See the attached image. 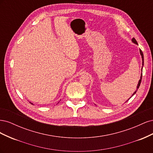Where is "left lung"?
I'll return each mask as SVG.
<instances>
[{
  "mask_svg": "<svg viewBox=\"0 0 153 153\" xmlns=\"http://www.w3.org/2000/svg\"><path fill=\"white\" fill-rule=\"evenodd\" d=\"M131 41H132V42H133V43H135V44H136V45H138V43H137V42L136 39H135V38H132ZM140 55H141V57H142V68H143V53H142V50H141L140 49ZM142 73H141L140 78L139 81H138V84H137V89H138V88H139V87H140V83H141V80H142ZM137 91H135V92H133V94H132V96H133L134 94H135L136 93V92L137 91ZM130 98H131V97H130Z\"/></svg>",
  "mask_w": 153,
  "mask_h": 153,
  "instance_id": "obj_1",
  "label": "left lung"
}]
</instances>
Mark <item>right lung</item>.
I'll use <instances>...</instances> for the list:
<instances>
[{
  "instance_id": "obj_1",
  "label": "right lung",
  "mask_w": 153,
  "mask_h": 153,
  "mask_svg": "<svg viewBox=\"0 0 153 153\" xmlns=\"http://www.w3.org/2000/svg\"><path fill=\"white\" fill-rule=\"evenodd\" d=\"M29 103H31L32 105H33V103H30V102H29Z\"/></svg>"
}]
</instances>
